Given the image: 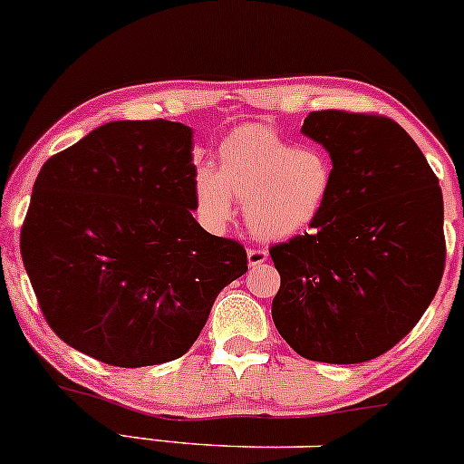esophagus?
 <instances>
[{"label":"esophagus","instance_id":"obj_1","mask_svg":"<svg viewBox=\"0 0 464 464\" xmlns=\"http://www.w3.org/2000/svg\"><path fill=\"white\" fill-rule=\"evenodd\" d=\"M267 261V250L264 248H248V266H261Z\"/></svg>","mask_w":464,"mask_h":464}]
</instances>
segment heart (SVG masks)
I'll return each mask as SVG.
<instances>
[{"label": "heart", "instance_id": "b5f03b06", "mask_svg": "<svg viewBox=\"0 0 464 464\" xmlns=\"http://www.w3.org/2000/svg\"><path fill=\"white\" fill-rule=\"evenodd\" d=\"M331 186V161L322 150L294 149L272 127L253 122L222 140L218 170L198 169L194 203L205 225L220 228L233 214L236 197L256 237L285 239L320 216Z\"/></svg>", "mask_w": 464, "mask_h": 464}]
</instances>
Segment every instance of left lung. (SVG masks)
<instances>
[{"label": "left lung", "mask_w": 464, "mask_h": 464, "mask_svg": "<svg viewBox=\"0 0 464 464\" xmlns=\"http://www.w3.org/2000/svg\"><path fill=\"white\" fill-rule=\"evenodd\" d=\"M303 133L333 160L309 231L275 244L272 320L309 361L376 359L412 331L445 267L443 194L415 140L378 114L322 110Z\"/></svg>", "instance_id": "8db88e82"}]
</instances>
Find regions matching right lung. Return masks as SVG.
<instances>
[{
    "label": "right lung",
    "mask_w": 464,
    "mask_h": 464,
    "mask_svg": "<svg viewBox=\"0 0 464 464\" xmlns=\"http://www.w3.org/2000/svg\"><path fill=\"white\" fill-rule=\"evenodd\" d=\"M192 130L114 121L38 172L21 256L53 333L116 367L175 361L246 250L194 220Z\"/></svg>",
    "instance_id": "1"
}]
</instances>
